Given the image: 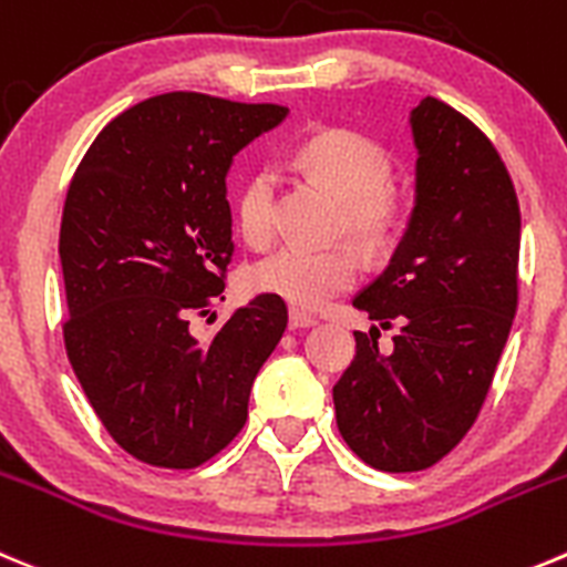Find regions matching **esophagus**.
I'll return each instance as SVG.
<instances>
[{"label":"esophagus","mask_w":567,"mask_h":567,"mask_svg":"<svg viewBox=\"0 0 567 567\" xmlns=\"http://www.w3.org/2000/svg\"><path fill=\"white\" fill-rule=\"evenodd\" d=\"M316 316L305 310H290V329H307V327H316Z\"/></svg>","instance_id":"obj_1"}]
</instances>
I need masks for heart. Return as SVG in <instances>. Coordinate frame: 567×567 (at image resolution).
Listing matches in <instances>:
<instances>
[{
	"label": "heart",
	"mask_w": 567,
	"mask_h": 567,
	"mask_svg": "<svg viewBox=\"0 0 567 567\" xmlns=\"http://www.w3.org/2000/svg\"><path fill=\"white\" fill-rule=\"evenodd\" d=\"M299 163L343 199V224L365 244H384L404 221L406 202L390 183L393 161L373 137L343 126L321 130L301 144ZM274 196L277 177L268 168L251 174L238 194L240 233L257 246L274 235ZM360 274L362 260L349 244H285L249 268V282L260 293L316 310L349 290Z\"/></svg>",
	"instance_id": "heart-1"
}]
</instances>
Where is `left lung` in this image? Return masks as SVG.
I'll list each match as a JSON object with an SVG mask.
<instances>
[{
	"mask_svg": "<svg viewBox=\"0 0 567 567\" xmlns=\"http://www.w3.org/2000/svg\"><path fill=\"white\" fill-rule=\"evenodd\" d=\"M415 207L390 266L354 296L395 327L354 332L357 354L332 388L338 430L377 471L406 474L446 457L491 390L518 307L520 210L485 132L435 96L410 113Z\"/></svg>",
	"mask_w": 567,
	"mask_h": 567,
	"instance_id": "8db88e82",
	"label": "left lung"
}]
</instances>
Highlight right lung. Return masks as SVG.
Listing matches in <instances>:
<instances>
[{"label":"right lung","mask_w":567,"mask_h":567,"mask_svg":"<svg viewBox=\"0 0 567 567\" xmlns=\"http://www.w3.org/2000/svg\"><path fill=\"white\" fill-rule=\"evenodd\" d=\"M288 107L174 91L115 115L76 166L60 221L65 354L115 443L196 468L244 430L257 371L288 327L279 296L190 332L233 260L227 172Z\"/></svg>","instance_id":"add662e5"}]
</instances>
